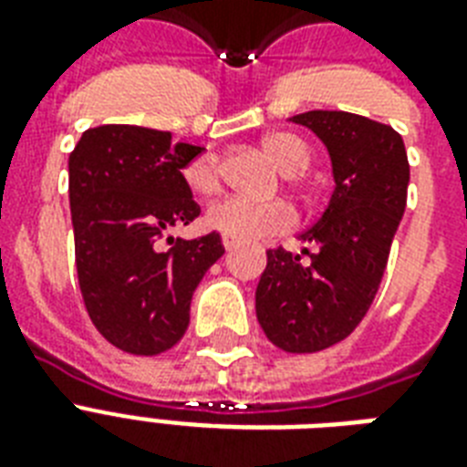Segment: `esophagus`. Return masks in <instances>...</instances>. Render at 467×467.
Listing matches in <instances>:
<instances>
[{
  "label": "esophagus",
  "mask_w": 467,
  "mask_h": 467,
  "mask_svg": "<svg viewBox=\"0 0 467 467\" xmlns=\"http://www.w3.org/2000/svg\"><path fill=\"white\" fill-rule=\"evenodd\" d=\"M223 244H225V249H227V252H230V249H234V247H237V242H234V240H230V237H223Z\"/></svg>",
  "instance_id": "esophagus-1"
}]
</instances>
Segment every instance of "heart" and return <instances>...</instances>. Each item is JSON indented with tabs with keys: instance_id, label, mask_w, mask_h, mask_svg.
<instances>
[{
	"instance_id": "obj_1",
	"label": "heart",
	"mask_w": 467,
	"mask_h": 467,
	"mask_svg": "<svg viewBox=\"0 0 467 467\" xmlns=\"http://www.w3.org/2000/svg\"><path fill=\"white\" fill-rule=\"evenodd\" d=\"M269 152L284 174H300L310 164V150L300 138L291 133H274L264 140ZM183 179L191 191L201 196L215 193L220 189L218 157H196L183 169ZM296 208L285 201H252V198L227 196L220 198L205 211V225L215 233L237 242H256L288 233L296 225Z\"/></svg>"
}]
</instances>
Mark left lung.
<instances>
[{
  "label": "left lung",
  "mask_w": 467,
  "mask_h": 467,
  "mask_svg": "<svg viewBox=\"0 0 467 467\" xmlns=\"http://www.w3.org/2000/svg\"><path fill=\"white\" fill-rule=\"evenodd\" d=\"M332 157L334 193L322 218L300 234L302 254L266 252L256 285V319L271 344L315 354L347 339L376 298L392 237L407 205L410 161L398 130L347 111H307Z\"/></svg>",
  "instance_id": "obj_1"
}]
</instances>
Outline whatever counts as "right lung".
Here are the masks:
<instances>
[{"label":"right lung","mask_w":467,"mask_h":467,"mask_svg":"<svg viewBox=\"0 0 467 467\" xmlns=\"http://www.w3.org/2000/svg\"><path fill=\"white\" fill-rule=\"evenodd\" d=\"M203 152L140 126L84 130L69 155V208L84 307L106 341L135 356L167 351L189 327L191 296L225 254L218 233L167 237L201 205L182 169Z\"/></svg>","instance_id":"right-lung-1"}]
</instances>
